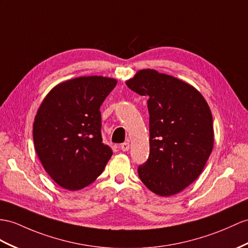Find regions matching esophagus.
Returning a JSON list of instances; mask_svg holds the SVG:
<instances>
[{"mask_svg": "<svg viewBox=\"0 0 248 248\" xmlns=\"http://www.w3.org/2000/svg\"><path fill=\"white\" fill-rule=\"evenodd\" d=\"M129 147H130V145L128 142H124L123 144H121V146H120L121 150H123V152H127V150H129Z\"/></svg>", "mask_w": 248, "mask_h": 248, "instance_id": "esophagus-1", "label": "esophagus"}]
</instances>
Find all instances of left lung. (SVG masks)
Segmentation results:
<instances>
[{
  "mask_svg": "<svg viewBox=\"0 0 248 248\" xmlns=\"http://www.w3.org/2000/svg\"><path fill=\"white\" fill-rule=\"evenodd\" d=\"M126 85L148 96L149 156L139 177L155 195H176L200 176L213 150L207 102L189 84L154 69L138 71Z\"/></svg>",
  "mask_w": 248,
  "mask_h": 248,
  "instance_id": "1",
  "label": "left lung"
}]
</instances>
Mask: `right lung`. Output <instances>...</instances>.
I'll list each match as a JSON object with an SVG mask.
<instances>
[{"mask_svg": "<svg viewBox=\"0 0 248 248\" xmlns=\"http://www.w3.org/2000/svg\"><path fill=\"white\" fill-rule=\"evenodd\" d=\"M117 80L80 77L53 87L33 122L35 152L58 185L78 190L103 172L112 155L101 134L100 107Z\"/></svg>", "mask_w": 248, "mask_h": 248, "instance_id": "right-lung-1", "label": "right lung"}]
</instances>
